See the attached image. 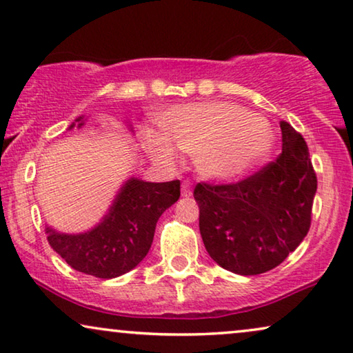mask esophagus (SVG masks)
Wrapping results in <instances>:
<instances>
[{"label":"esophagus","mask_w":353,"mask_h":353,"mask_svg":"<svg viewBox=\"0 0 353 353\" xmlns=\"http://www.w3.org/2000/svg\"><path fill=\"white\" fill-rule=\"evenodd\" d=\"M181 192H182V196H185V198L192 196V183L188 182V181H183Z\"/></svg>","instance_id":"obj_1"}]
</instances>
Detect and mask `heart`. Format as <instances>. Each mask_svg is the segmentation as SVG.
Segmentation results:
<instances>
[{"mask_svg":"<svg viewBox=\"0 0 353 353\" xmlns=\"http://www.w3.org/2000/svg\"><path fill=\"white\" fill-rule=\"evenodd\" d=\"M163 134L147 131L145 147L158 165L171 166L176 150L193 155L200 176L233 181L269 157L275 139L262 118L232 103L177 105L160 117Z\"/></svg>","mask_w":353,"mask_h":353,"instance_id":"b5f03b06","label":"heart"}]
</instances>
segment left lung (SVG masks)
I'll use <instances>...</instances> for the list:
<instances>
[{"label":"left lung","instance_id":"8db88e82","mask_svg":"<svg viewBox=\"0 0 353 353\" xmlns=\"http://www.w3.org/2000/svg\"><path fill=\"white\" fill-rule=\"evenodd\" d=\"M275 161L228 185L196 183L200 233L208 254L222 269L259 275L280 265L310 228L316 176L304 137L281 121Z\"/></svg>","mask_w":353,"mask_h":353}]
</instances>
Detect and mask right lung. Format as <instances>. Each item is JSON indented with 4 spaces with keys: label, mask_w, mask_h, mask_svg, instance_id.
<instances>
[{
    "label": "right lung",
    "mask_w": 353,
    "mask_h": 353,
    "mask_svg": "<svg viewBox=\"0 0 353 353\" xmlns=\"http://www.w3.org/2000/svg\"><path fill=\"white\" fill-rule=\"evenodd\" d=\"M84 125L78 117L68 129ZM181 196V182L123 183L110 210L91 230L61 233L46 227L48 241L72 269L97 278H117L141 264L150 250L157 222Z\"/></svg>",
    "instance_id": "1"
}]
</instances>
